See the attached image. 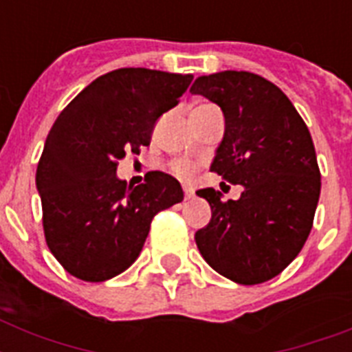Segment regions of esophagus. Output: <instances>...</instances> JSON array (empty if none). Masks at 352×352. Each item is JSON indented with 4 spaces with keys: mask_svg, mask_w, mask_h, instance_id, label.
I'll return each mask as SVG.
<instances>
[{
    "mask_svg": "<svg viewBox=\"0 0 352 352\" xmlns=\"http://www.w3.org/2000/svg\"><path fill=\"white\" fill-rule=\"evenodd\" d=\"M182 192H184V199H192L193 197V188L192 186H188V184H184V186H182Z\"/></svg>",
    "mask_w": 352,
    "mask_h": 352,
    "instance_id": "1",
    "label": "esophagus"
}]
</instances>
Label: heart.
Here are the masks:
<instances>
[{"label": "heart", "mask_w": 352, "mask_h": 352, "mask_svg": "<svg viewBox=\"0 0 352 352\" xmlns=\"http://www.w3.org/2000/svg\"><path fill=\"white\" fill-rule=\"evenodd\" d=\"M203 106H208V104H203ZM170 170L173 171L177 177H181V179H192V177L195 175V171H197V164L192 162V160L175 159L170 162Z\"/></svg>", "instance_id": "heart-1"}]
</instances>
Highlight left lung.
<instances>
[{
  "mask_svg": "<svg viewBox=\"0 0 352 352\" xmlns=\"http://www.w3.org/2000/svg\"><path fill=\"white\" fill-rule=\"evenodd\" d=\"M190 93L225 113V138L210 170L245 186L237 201L199 190L212 219L195 234L197 248L235 283H265L289 267L311 234L322 188L311 133L283 91L259 74L199 76Z\"/></svg>",
  "mask_w": 352,
  "mask_h": 352,
  "instance_id": "8db88e82",
  "label": "left lung"
}]
</instances>
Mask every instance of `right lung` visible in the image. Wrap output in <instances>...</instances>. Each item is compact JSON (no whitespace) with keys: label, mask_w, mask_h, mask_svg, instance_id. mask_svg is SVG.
Wrapping results in <instances>:
<instances>
[{"label":"right lung","mask_w":352,"mask_h":352,"mask_svg":"<svg viewBox=\"0 0 352 352\" xmlns=\"http://www.w3.org/2000/svg\"><path fill=\"white\" fill-rule=\"evenodd\" d=\"M192 74L124 67L91 82L58 115L36 170L49 250L71 276L106 281L131 267L151 221L182 201L177 179L149 171L133 188L118 160L149 146L155 122L179 104Z\"/></svg>","instance_id":"right-lung-1"}]
</instances>
